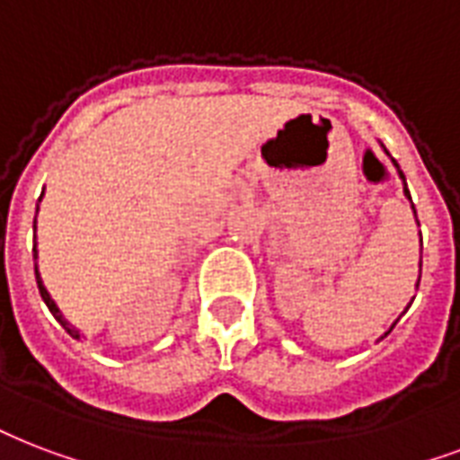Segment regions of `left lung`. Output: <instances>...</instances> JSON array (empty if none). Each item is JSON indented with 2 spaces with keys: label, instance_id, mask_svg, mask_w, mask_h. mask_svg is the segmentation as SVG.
I'll return each mask as SVG.
<instances>
[{
  "label": "left lung",
  "instance_id": "obj_1",
  "mask_svg": "<svg viewBox=\"0 0 460 460\" xmlns=\"http://www.w3.org/2000/svg\"><path fill=\"white\" fill-rule=\"evenodd\" d=\"M394 164H395V161H394ZM395 166H398V164H395ZM398 173H401V178H402V181H405V175H402V171H398ZM405 195H408V198H410V192H408V185H405ZM417 285H420V279H417Z\"/></svg>",
  "mask_w": 460,
  "mask_h": 460
}]
</instances>
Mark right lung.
<instances>
[{
    "mask_svg": "<svg viewBox=\"0 0 460 460\" xmlns=\"http://www.w3.org/2000/svg\"><path fill=\"white\" fill-rule=\"evenodd\" d=\"M40 198H43V195H40ZM40 198H38V202H40ZM33 229H35V222H33ZM33 258H38V251H35V245H33ZM35 282H38L40 296H43V301H45V304H48V308H50V314L55 315V318H58V321H59V325H62V328H65V331L69 332V335H72V338H75V340L82 338V332L75 331V328L66 323L65 318H62V314H59V308L55 306V301L50 299V294H48V289H45V287H43V279H40V275H38V268H35Z\"/></svg>",
    "mask_w": 460,
    "mask_h": 460,
    "instance_id": "obj_1",
    "label": "right lung"
}]
</instances>
